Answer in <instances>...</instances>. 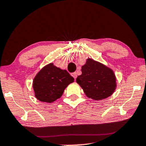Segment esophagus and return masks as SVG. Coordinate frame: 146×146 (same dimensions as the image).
I'll return each mask as SVG.
<instances>
[{
  "label": "esophagus",
  "instance_id": "1",
  "mask_svg": "<svg viewBox=\"0 0 146 146\" xmlns=\"http://www.w3.org/2000/svg\"><path fill=\"white\" fill-rule=\"evenodd\" d=\"M72 76L74 77V79L76 80V77H77L76 72H74V73L72 74Z\"/></svg>",
  "mask_w": 146,
  "mask_h": 146
}]
</instances>
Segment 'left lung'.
<instances>
[{
	"label": "left lung",
	"mask_w": 146,
	"mask_h": 146,
	"mask_svg": "<svg viewBox=\"0 0 146 146\" xmlns=\"http://www.w3.org/2000/svg\"><path fill=\"white\" fill-rule=\"evenodd\" d=\"M81 72L76 83L89 98L100 100L113 94L117 87L116 77L109 67L89 58L82 66Z\"/></svg>",
	"instance_id": "obj_1"
}]
</instances>
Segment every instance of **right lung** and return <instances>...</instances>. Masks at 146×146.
Instances as JSON below:
<instances>
[{"label":"right lung","instance_id":"1","mask_svg":"<svg viewBox=\"0 0 146 146\" xmlns=\"http://www.w3.org/2000/svg\"><path fill=\"white\" fill-rule=\"evenodd\" d=\"M74 79L66 70L52 63L46 65L36 74L33 82L35 96L41 102L51 103L60 98L65 89Z\"/></svg>","mask_w":146,"mask_h":146}]
</instances>
